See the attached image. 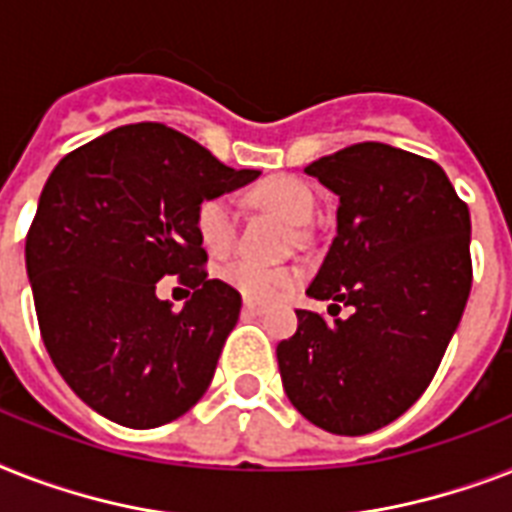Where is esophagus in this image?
I'll return each instance as SVG.
<instances>
[{
    "instance_id": "esophagus-1",
    "label": "esophagus",
    "mask_w": 512,
    "mask_h": 512,
    "mask_svg": "<svg viewBox=\"0 0 512 512\" xmlns=\"http://www.w3.org/2000/svg\"><path fill=\"white\" fill-rule=\"evenodd\" d=\"M268 310V305L263 302H252V299H244V313L247 315H263Z\"/></svg>"
}]
</instances>
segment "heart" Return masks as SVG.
Listing matches in <instances>:
<instances>
[{"instance_id":"obj_1","label":"heart","mask_w":512,"mask_h":512,"mask_svg":"<svg viewBox=\"0 0 512 512\" xmlns=\"http://www.w3.org/2000/svg\"><path fill=\"white\" fill-rule=\"evenodd\" d=\"M249 199L260 207H268L281 218H286L294 226H302L313 218L315 197L310 186L302 184L299 178L292 176H270L260 184L249 189ZM194 228L202 247L215 257L228 255L236 244V207L226 197H207L199 202L197 215H194ZM220 278L228 286H234L236 292L247 299L257 302H270L284 292L286 286H292L299 278V270L292 265H270L255 257H239L234 263L220 268Z\"/></svg>"}]
</instances>
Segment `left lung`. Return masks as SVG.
I'll return each mask as SVG.
<instances>
[{
  "label": "left lung",
  "mask_w": 512,
  "mask_h": 512,
  "mask_svg": "<svg viewBox=\"0 0 512 512\" xmlns=\"http://www.w3.org/2000/svg\"><path fill=\"white\" fill-rule=\"evenodd\" d=\"M339 197L336 236L276 347L286 397L318 429L363 436L397 421L431 384L471 294V213L434 160L363 141L305 168Z\"/></svg>",
  "instance_id": "1"
}]
</instances>
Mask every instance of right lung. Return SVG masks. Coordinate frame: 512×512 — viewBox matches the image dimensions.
<instances>
[{
	"label": "right lung",
	"mask_w": 512,
	"mask_h": 512,
	"mask_svg": "<svg viewBox=\"0 0 512 512\" xmlns=\"http://www.w3.org/2000/svg\"><path fill=\"white\" fill-rule=\"evenodd\" d=\"M257 176L162 123L120 126L57 162L26 268L44 347L91 410L155 429L202 400L242 297L207 278L194 215ZM165 275L195 289L178 314L156 297Z\"/></svg>",
	"instance_id": "right-lung-1"
}]
</instances>
